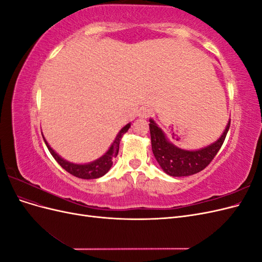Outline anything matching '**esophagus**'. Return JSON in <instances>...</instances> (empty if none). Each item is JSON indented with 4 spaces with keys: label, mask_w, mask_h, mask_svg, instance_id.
Wrapping results in <instances>:
<instances>
[{
    "label": "esophagus",
    "mask_w": 262,
    "mask_h": 262,
    "mask_svg": "<svg viewBox=\"0 0 262 262\" xmlns=\"http://www.w3.org/2000/svg\"><path fill=\"white\" fill-rule=\"evenodd\" d=\"M153 115V110L150 108H147V107H143L139 113V117L141 118H148Z\"/></svg>",
    "instance_id": "1"
}]
</instances>
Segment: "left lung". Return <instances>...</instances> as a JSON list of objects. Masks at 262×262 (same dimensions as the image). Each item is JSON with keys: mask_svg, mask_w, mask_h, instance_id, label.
I'll return each mask as SVG.
<instances>
[{"mask_svg": "<svg viewBox=\"0 0 262 262\" xmlns=\"http://www.w3.org/2000/svg\"><path fill=\"white\" fill-rule=\"evenodd\" d=\"M229 125H231V120L228 121L221 138L213 144L198 150H186L171 144L166 139L164 132L150 119L149 132L153 154L162 169L169 176L184 177L193 175L203 170L213 161L224 143Z\"/></svg>", "mask_w": 262, "mask_h": 262, "instance_id": "1", "label": "left lung"}]
</instances>
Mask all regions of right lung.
Masks as SVG:
<instances>
[{"label":"right lung","instance_id":"add662e5","mask_svg":"<svg viewBox=\"0 0 262 262\" xmlns=\"http://www.w3.org/2000/svg\"><path fill=\"white\" fill-rule=\"evenodd\" d=\"M129 128H130V123L123 126V128L120 130V132L118 133V136H117L116 140L114 141L113 145L110 146L108 152L104 156H101L100 158H98L97 161H95L93 163L84 164V165L73 164V163H69V162L64 161L63 158H61L57 153L54 152L48 143H47L45 138H43V140H45V143H46L47 147H48V149H49V152L51 153L54 160L59 163V165L63 169H66L68 172L71 173V175H73L77 178L96 179V178L104 176L105 173L110 169V167L113 166V158L118 155L119 144H120L121 138L123 134L129 130Z\"/></svg>","mask_w":262,"mask_h":262}]
</instances>
